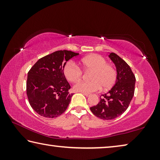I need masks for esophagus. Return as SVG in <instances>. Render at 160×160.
Instances as JSON below:
<instances>
[{"label": "esophagus", "mask_w": 160, "mask_h": 160, "mask_svg": "<svg viewBox=\"0 0 160 160\" xmlns=\"http://www.w3.org/2000/svg\"><path fill=\"white\" fill-rule=\"evenodd\" d=\"M84 95L85 96H86V97H88V96H90V94H88V93H84V92H82Z\"/></svg>", "instance_id": "esophagus-1"}]
</instances>
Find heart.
Segmentation results:
<instances>
[{"instance_id": "heart-1", "label": "heart", "mask_w": 160, "mask_h": 160, "mask_svg": "<svg viewBox=\"0 0 160 160\" xmlns=\"http://www.w3.org/2000/svg\"><path fill=\"white\" fill-rule=\"evenodd\" d=\"M81 66L85 70H92L91 81H80L74 85L76 92L84 93H91L99 91L102 87L104 90L112 88L114 85L117 72L115 68L107 64L104 57L98 54H92L81 60ZM63 74L66 79L71 82L79 81L82 76V71L74 62L70 61L64 65Z\"/></svg>"}]
</instances>
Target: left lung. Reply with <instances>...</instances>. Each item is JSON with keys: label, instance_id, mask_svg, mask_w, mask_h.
Segmentation results:
<instances>
[{"label": "left lung", "instance_id": "obj_1", "mask_svg": "<svg viewBox=\"0 0 160 160\" xmlns=\"http://www.w3.org/2000/svg\"><path fill=\"white\" fill-rule=\"evenodd\" d=\"M109 57L116 68V83L108 93L103 94L98 104L90 107L93 114L103 120L114 119L126 112L135 91V77L130 66L114 53Z\"/></svg>", "mask_w": 160, "mask_h": 160}]
</instances>
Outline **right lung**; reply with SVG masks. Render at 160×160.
<instances>
[{"instance_id":"add662e5","label":"right lung","mask_w":160,"mask_h":160,"mask_svg":"<svg viewBox=\"0 0 160 160\" xmlns=\"http://www.w3.org/2000/svg\"><path fill=\"white\" fill-rule=\"evenodd\" d=\"M79 53L61 50L39 59L28 74L27 94L29 104L38 114L58 117L68 107L73 94L63 74V66Z\"/></svg>"}]
</instances>
